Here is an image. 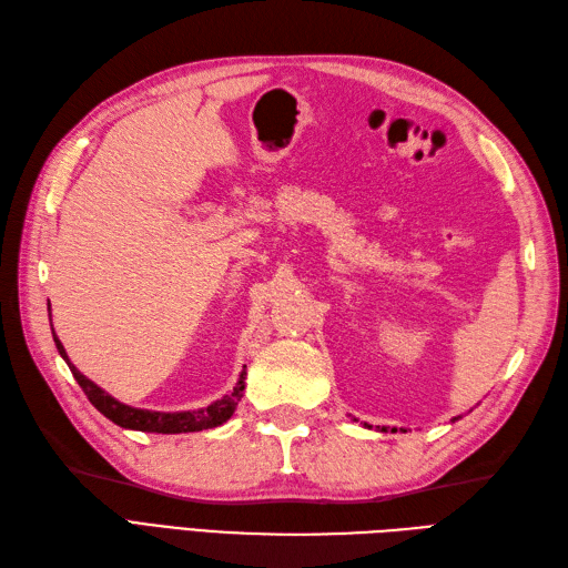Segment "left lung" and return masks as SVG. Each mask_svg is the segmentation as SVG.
Masks as SVG:
<instances>
[{"label": "left lung", "mask_w": 568, "mask_h": 568, "mask_svg": "<svg viewBox=\"0 0 568 568\" xmlns=\"http://www.w3.org/2000/svg\"><path fill=\"white\" fill-rule=\"evenodd\" d=\"M382 432H386V427H382ZM390 432H396V429H390Z\"/></svg>", "instance_id": "8db88e82"}]
</instances>
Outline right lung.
Here are the masks:
<instances>
[{"label":"right lung","instance_id":"right-lung-1","mask_svg":"<svg viewBox=\"0 0 568 568\" xmlns=\"http://www.w3.org/2000/svg\"><path fill=\"white\" fill-rule=\"evenodd\" d=\"M52 338L57 351L64 357V362L69 365L74 379L79 382V386L83 388V394L89 396V400L95 405V408L103 413L108 419H112L114 425H120L124 429H136V432H155V434H186V432H201V429H213L217 425L227 423L235 413L237 403L242 400V390H244V372L240 374L237 386L232 388L230 396H223L221 400L211 403L209 408H199V410H184V413H158V410H141V408H132V405H124L118 398H112L110 394H105L103 388L98 384H93L91 379L71 365L69 355L64 351V345L60 343V338L54 336L52 328Z\"/></svg>","mask_w":568,"mask_h":568}]
</instances>
